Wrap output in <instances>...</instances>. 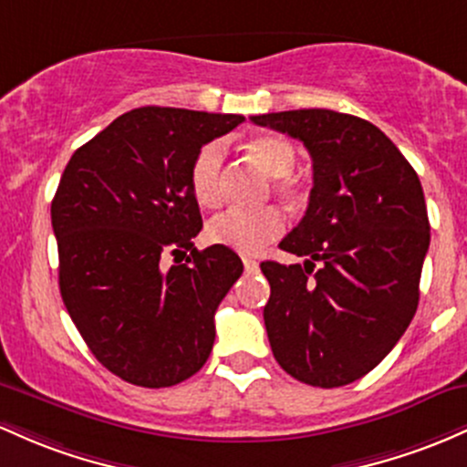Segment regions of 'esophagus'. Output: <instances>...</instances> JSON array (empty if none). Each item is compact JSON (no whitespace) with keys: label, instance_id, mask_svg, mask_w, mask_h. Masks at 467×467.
Instances as JSON below:
<instances>
[{"label":"esophagus","instance_id":"obj_1","mask_svg":"<svg viewBox=\"0 0 467 467\" xmlns=\"http://www.w3.org/2000/svg\"><path fill=\"white\" fill-rule=\"evenodd\" d=\"M243 265H244V271H247V274H254V271H258V262H255V260L243 258Z\"/></svg>","mask_w":467,"mask_h":467}]
</instances>
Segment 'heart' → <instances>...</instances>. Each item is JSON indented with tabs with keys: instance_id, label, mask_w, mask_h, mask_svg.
<instances>
[{
	"instance_id": "obj_1",
	"label": "heart",
	"mask_w": 467,
	"mask_h": 467,
	"mask_svg": "<svg viewBox=\"0 0 467 467\" xmlns=\"http://www.w3.org/2000/svg\"><path fill=\"white\" fill-rule=\"evenodd\" d=\"M249 151L258 163L274 176V187L285 196L297 190L291 178L297 163V151L286 139L274 134L255 136ZM224 145L220 140L202 145L190 167V187L198 205L216 207L223 198ZM285 232V216L275 207L227 209L209 220L207 240L218 247H229L238 254H258Z\"/></svg>"
}]
</instances>
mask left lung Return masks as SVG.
Segmentation results:
<instances>
[{
	"instance_id": "1",
	"label": "left lung",
	"mask_w": 467,
	"mask_h": 467,
	"mask_svg": "<svg viewBox=\"0 0 467 467\" xmlns=\"http://www.w3.org/2000/svg\"><path fill=\"white\" fill-rule=\"evenodd\" d=\"M251 120L300 139L313 161L306 213L280 243L306 260L260 265L271 285V350L297 381L347 386L370 373L415 317L431 244L421 182L389 136L353 114L289 109Z\"/></svg>"
}]
</instances>
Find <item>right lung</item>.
<instances>
[{
  "instance_id": "1",
  "label": "right lung",
  "mask_w": 467,
  "mask_h": 467,
  "mask_svg": "<svg viewBox=\"0 0 467 467\" xmlns=\"http://www.w3.org/2000/svg\"><path fill=\"white\" fill-rule=\"evenodd\" d=\"M243 120L136 108L67 161L50 209L61 297L94 358L130 384H181L212 353L213 313L243 262L218 244L193 247L202 218L190 167ZM187 250L190 259L166 269Z\"/></svg>"
}]
</instances>
